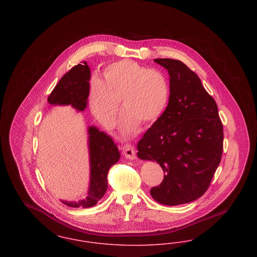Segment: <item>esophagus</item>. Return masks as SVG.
Listing matches in <instances>:
<instances>
[{"mask_svg":"<svg viewBox=\"0 0 257 257\" xmlns=\"http://www.w3.org/2000/svg\"><path fill=\"white\" fill-rule=\"evenodd\" d=\"M123 155L127 158V159L133 160L136 158V150L133 145L131 144H126L124 145L122 148Z\"/></svg>","mask_w":257,"mask_h":257,"instance_id":"1","label":"esophagus"}]
</instances>
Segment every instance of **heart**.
<instances>
[{
    "label": "heart",
    "instance_id": "heart-1",
    "mask_svg": "<svg viewBox=\"0 0 257 257\" xmlns=\"http://www.w3.org/2000/svg\"><path fill=\"white\" fill-rule=\"evenodd\" d=\"M89 83L88 103L94 116L107 128H113L119 110L120 130L130 136L140 123L149 125L159 119L168 105L170 86L166 75L155 68H147L130 60L115 61Z\"/></svg>",
    "mask_w": 257,
    "mask_h": 257
}]
</instances>
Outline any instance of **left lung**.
Segmentation results:
<instances>
[{
  "mask_svg": "<svg viewBox=\"0 0 257 257\" xmlns=\"http://www.w3.org/2000/svg\"><path fill=\"white\" fill-rule=\"evenodd\" d=\"M154 61L169 71L171 95L166 110L138 143V156L161 166L164 179L150 194L173 206L207 191L221 160L223 127L215 99L193 70L178 60Z\"/></svg>",
  "mask_w": 257,
  "mask_h": 257,
  "instance_id": "left-lung-1",
  "label": "left lung"
}]
</instances>
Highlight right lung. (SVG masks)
<instances>
[{"label":"right lung","instance_id":"obj_1","mask_svg":"<svg viewBox=\"0 0 257 257\" xmlns=\"http://www.w3.org/2000/svg\"><path fill=\"white\" fill-rule=\"evenodd\" d=\"M90 70L86 61L78 63L61 77L48 96L51 105H71L75 109L84 110L89 92ZM90 155V185L86 200L66 202L70 207L94 206L104 196L108 188L107 174L110 167L120 157L118 149L109 136L98 131L95 127L88 128Z\"/></svg>","mask_w":257,"mask_h":257}]
</instances>
